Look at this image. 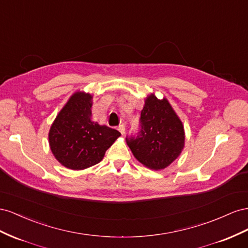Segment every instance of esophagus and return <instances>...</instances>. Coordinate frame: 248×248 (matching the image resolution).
<instances>
[{
	"instance_id": "esophagus-1",
	"label": "esophagus",
	"mask_w": 248,
	"mask_h": 248,
	"mask_svg": "<svg viewBox=\"0 0 248 248\" xmlns=\"http://www.w3.org/2000/svg\"><path fill=\"white\" fill-rule=\"evenodd\" d=\"M117 130L122 133V134H124V131H125V125L124 124H119L118 126H117Z\"/></svg>"
}]
</instances>
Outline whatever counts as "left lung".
Returning <instances> with one entry per match:
<instances>
[{"mask_svg":"<svg viewBox=\"0 0 248 248\" xmlns=\"http://www.w3.org/2000/svg\"><path fill=\"white\" fill-rule=\"evenodd\" d=\"M139 124L138 132L126 136V144L140 163L155 170L164 169L184 148L182 122L166 98L152 94L145 100Z\"/></svg>","mask_w":248,"mask_h":248,"instance_id":"8db88e82","label":"left lung"}]
</instances>
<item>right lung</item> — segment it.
I'll use <instances>...</instances> for the list:
<instances>
[{
  "mask_svg": "<svg viewBox=\"0 0 248 248\" xmlns=\"http://www.w3.org/2000/svg\"><path fill=\"white\" fill-rule=\"evenodd\" d=\"M91 106L90 94L75 93L59 112L48 133L55 158L74 170L101 162L106 151L120 136L117 130L91 120Z\"/></svg>",
  "mask_w": 248,
  "mask_h": 248,
  "instance_id": "obj_1",
  "label": "right lung"
}]
</instances>
